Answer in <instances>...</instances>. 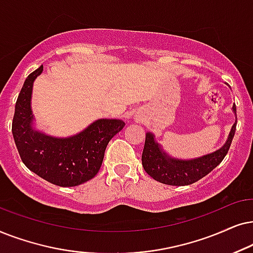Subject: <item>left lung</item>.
Masks as SVG:
<instances>
[{"mask_svg": "<svg viewBox=\"0 0 253 253\" xmlns=\"http://www.w3.org/2000/svg\"><path fill=\"white\" fill-rule=\"evenodd\" d=\"M232 111L236 114L235 104L232 105ZM236 124L237 119L232 125L227 141L220 149L193 160H179L169 156L155 141L154 134L148 132L142 151L144 171L155 180L172 186H185L195 183L213 171L223 161L234 139Z\"/></svg>", "mask_w": 253, "mask_h": 253, "instance_id": "1", "label": "left lung"}]
</instances>
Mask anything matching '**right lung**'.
Returning a JSON list of instances; mask_svg holds the SVG:
<instances>
[{
    "label": "right lung",
    "mask_w": 253,
    "mask_h": 253,
    "mask_svg": "<svg viewBox=\"0 0 253 253\" xmlns=\"http://www.w3.org/2000/svg\"><path fill=\"white\" fill-rule=\"evenodd\" d=\"M42 66L26 77L19 92L12 119V135L26 168L39 177L62 187L77 186L92 179L102 167L110 140L124 128L118 119H98L69 137L46 135L32 127L33 82Z\"/></svg>",
    "instance_id": "add662e5"
}]
</instances>
